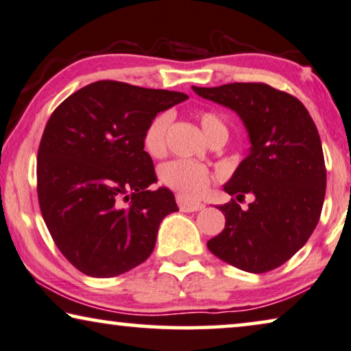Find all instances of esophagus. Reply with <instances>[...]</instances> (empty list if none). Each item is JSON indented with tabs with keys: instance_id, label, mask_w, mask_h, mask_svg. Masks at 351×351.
Segmentation results:
<instances>
[{
	"instance_id": "esophagus-1",
	"label": "esophagus",
	"mask_w": 351,
	"mask_h": 351,
	"mask_svg": "<svg viewBox=\"0 0 351 351\" xmlns=\"http://www.w3.org/2000/svg\"><path fill=\"white\" fill-rule=\"evenodd\" d=\"M176 202H178V206H180L181 211H187V213H191V211H199L204 208V204L199 200H191L187 199L184 195H178L176 197Z\"/></svg>"
}]
</instances>
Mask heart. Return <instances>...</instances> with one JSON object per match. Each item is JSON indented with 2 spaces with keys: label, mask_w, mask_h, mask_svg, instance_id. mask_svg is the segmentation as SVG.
I'll return each instance as SVG.
<instances>
[{
  "label": "heart",
  "mask_w": 351,
  "mask_h": 351,
  "mask_svg": "<svg viewBox=\"0 0 351 351\" xmlns=\"http://www.w3.org/2000/svg\"><path fill=\"white\" fill-rule=\"evenodd\" d=\"M170 121L171 114L169 111H164L156 114L147 122L145 133H143V146H145L147 154L160 156L165 151V136ZM199 121L202 130H204L208 140L211 136L218 135V133L227 135V127L224 121L216 112H200ZM160 180L165 186L180 192L181 195L194 197L206 189V186L211 181V173L206 167L197 164V162L176 159L162 167Z\"/></svg>",
  "instance_id": "heart-1"
}]
</instances>
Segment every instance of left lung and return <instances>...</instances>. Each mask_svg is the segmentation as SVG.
I'll use <instances>...</instances> for the list:
<instances>
[{
	"label": "left lung",
	"instance_id": "obj_1",
	"mask_svg": "<svg viewBox=\"0 0 351 351\" xmlns=\"http://www.w3.org/2000/svg\"><path fill=\"white\" fill-rule=\"evenodd\" d=\"M192 90L235 111L251 143L224 191L254 202L246 210L234 199L219 205L226 226L206 246L245 272L280 267L307 243L322 215L326 167L317 125L298 98L263 82Z\"/></svg>",
	"mask_w": 351,
	"mask_h": 351
}]
</instances>
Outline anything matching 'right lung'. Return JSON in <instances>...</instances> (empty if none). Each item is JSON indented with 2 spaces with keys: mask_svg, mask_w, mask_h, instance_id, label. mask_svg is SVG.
<instances>
[{
  "mask_svg": "<svg viewBox=\"0 0 351 351\" xmlns=\"http://www.w3.org/2000/svg\"><path fill=\"white\" fill-rule=\"evenodd\" d=\"M187 98L97 81L52 112L38 151L39 208L58 250L82 274L111 278L145 263L162 219L178 211L170 189H149L157 178L143 133Z\"/></svg>",
  "mask_w": 351,
  "mask_h": 351,
  "instance_id": "obj_1",
  "label": "right lung"
}]
</instances>
